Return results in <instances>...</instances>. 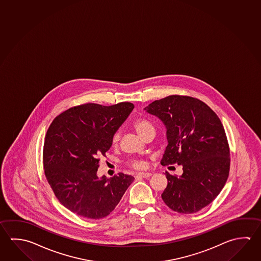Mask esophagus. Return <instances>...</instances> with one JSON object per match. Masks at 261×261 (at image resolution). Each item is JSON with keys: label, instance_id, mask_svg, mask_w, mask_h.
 Masks as SVG:
<instances>
[{"label": "esophagus", "instance_id": "1", "mask_svg": "<svg viewBox=\"0 0 261 261\" xmlns=\"http://www.w3.org/2000/svg\"><path fill=\"white\" fill-rule=\"evenodd\" d=\"M150 176H152V173L149 172H139L137 174V178H149Z\"/></svg>", "mask_w": 261, "mask_h": 261}]
</instances>
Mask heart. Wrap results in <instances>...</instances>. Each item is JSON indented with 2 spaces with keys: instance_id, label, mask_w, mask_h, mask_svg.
<instances>
[{
  "instance_id": "obj_1",
  "label": "heart",
  "mask_w": 261,
  "mask_h": 261,
  "mask_svg": "<svg viewBox=\"0 0 261 261\" xmlns=\"http://www.w3.org/2000/svg\"><path fill=\"white\" fill-rule=\"evenodd\" d=\"M133 125H134V128L136 129V131L143 137H145L147 133L150 132L152 130H155L154 125L152 124L150 121H148L146 118H139V119L136 120ZM119 133H115L113 137V139H112L113 144L116 145L119 141ZM131 166L135 169H140L145 167V163L142 161H132Z\"/></svg>"
}]
</instances>
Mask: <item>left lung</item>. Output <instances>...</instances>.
Instances as JSON below:
<instances>
[{"label": "left lung", "instance_id": "obj_1", "mask_svg": "<svg viewBox=\"0 0 261 261\" xmlns=\"http://www.w3.org/2000/svg\"><path fill=\"white\" fill-rule=\"evenodd\" d=\"M167 129L168 146L161 165L182 166L180 176L166 172L168 185L161 194L171 210L193 214L210 204L227 180L230 152L219 117L203 101L171 95L144 108Z\"/></svg>", "mask_w": 261, "mask_h": 261}]
</instances>
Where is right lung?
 <instances>
[{
    "label": "right lung",
    "instance_id": "right-lung-1",
    "mask_svg": "<svg viewBox=\"0 0 261 261\" xmlns=\"http://www.w3.org/2000/svg\"><path fill=\"white\" fill-rule=\"evenodd\" d=\"M131 102L103 106L86 103L57 116L46 132L43 162L58 200L89 219L110 215L135 178L119 173L99 178L100 158L134 109Z\"/></svg>",
    "mask_w": 261,
    "mask_h": 261
}]
</instances>
